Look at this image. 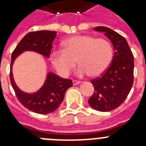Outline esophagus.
Wrapping results in <instances>:
<instances>
[{
    "label": "esophagus",
    "mask_w": 146,
    "mask_h": 146,
    "mask_svg": "<svg viewBox=\"0 0 146 146\" xmlns=\"http://www.w3.org/2000/svg\"><path fill=\"white\" fill-rule=\"evenodd\" d=\"M80 83H81L80 81H77V80H73V85L74 86H77V85L80 84Z\"/></svg>",
    "instance_id": "1"
}]
</instances>
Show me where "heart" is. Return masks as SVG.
Returning a JSON list of instances; mask_svg holds the SVG:
<instances>
[{"label":"heart","mask_w":146,"mask_h":146,"mask_svg":"<svg viewBox=\"0 0 146 146\" xmlns=\"http://www.w3.org/2000/svg\"><path fill=\"white\" fill-rule=\"evenodd\" d=\"M64 50H55L51 55L52 63L59 74L69 75L76 66L79 77L90 74L98 77L106 72L111 64L113 51L111 44L104 38L86 35L73 36L63 42Z\"/></svg>","instance_id":"1"}]
</instances>
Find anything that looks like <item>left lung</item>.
<instances>
[{"label": "left lung", "mask_w": 146, "mask_h": 146, "mask_svg": "<svg viewBox=\"0 0 146 146\" xmlns=\"http://www.w3.org/2000/svg\"><path fill=\"white\" fill-rule=\"evenodd\" d=\"M94 30L104 33L111 41L114 55L106 72L91 81L95 91L88 104L98 111L108 112L118 108L129 94L134 80V56L126 38L119 33L104 26Z\"/></svg>", "instance_id": "obj_1"}]
</instances>
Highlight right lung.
Returning <instances> with one entry per match:
<instances>
[{
    "instance_id": "1",
    "label": "right lung",
    "mask_w": 146,
    "mask_h": 146,
    "mask_svg": "<svg viewBox=\"0 0 146 146\" xmlns=\"http://www.w3.org/2000/svg\"><path fill=\"white\" fill-rule=\"evenodd\" d=\"M56 35L57 32L51 31L30 32L22 38L11 55L10 81L17 97L27 109L38 114H48L55 111L64 100L67 89L73 86L72 80L48 72L42 87L36 92L28 94L21 91L15 83L12 66L15 59L25 51H33L48 58Z\"/></svg>"
}]
</instances>
